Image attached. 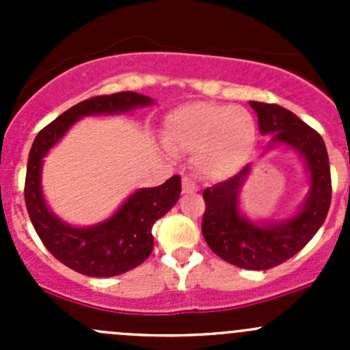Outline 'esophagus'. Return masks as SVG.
Segmentation results:
<instances>
[{
  "instance_id": "1",
  "label": "esophagus",
  "mask_w": 350,
  "mask_h": 350,
  "mask_svg": "<svg viewBox=\"0 0 350 350\" xmlns=\"http://www.w3.org/2000/svg\"><path fill=\"white\" fill-rule=\"evenodd\" d=\"M198 191V185L193 181L189 176H185L183 178V193H196Z\"/></svg>"
}]
</instances>
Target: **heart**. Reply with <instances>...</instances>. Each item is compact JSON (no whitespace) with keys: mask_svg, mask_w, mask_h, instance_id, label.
I'll use <instances>...</instances> for the list:
<instances>
[{"mask_svg":"<svg viewBox=\"0 0 350 350\" xmlns=\"http://www.w3.org/2000/svg\"><path fill=\"white\" fill-rule=\"evenodd\" d=\"M164 144L195 154V167L221 179L242 167L256 146L257 125L249 109L196 101L174 108L164 122Z\"/></svg>","mask_w":350,"mask_h":350,"instance_id":"1","label":"heart"}]
</instances>
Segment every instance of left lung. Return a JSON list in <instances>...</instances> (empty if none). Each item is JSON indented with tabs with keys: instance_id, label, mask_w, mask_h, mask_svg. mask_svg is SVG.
<instances>
[{
	"instance_id": "1",
	"label": "left lung",
	"mask_w": 350,
	"mask_h": 350,
	"mask_svg": "<svg viewBox=\"0 0 350 350\" xmlns=\"http://www.w3.org/2000/svg\"><path fill=\"white\" fill-rule=\"evenodd\" d=\"M259 120L260 133H271L273 142L293 147L303 155L312 179V189L296 217L266 227L245 220L239 213V189L249 174V165L234 178L204 189L201 232L208 247L227 262L242 269L264 271L291 259L312 241L325 221L332 200V179L323 139L295 113L280 105L250 101Z\"/></svg>"
}]
</instances>
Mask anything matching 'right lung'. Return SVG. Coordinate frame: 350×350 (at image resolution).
<instances>
[{"label": "right lung", "instance_id": "add662e5", "mask_svg": "<svg viewBox=\"0 0 350 350\" xmlns=\"http://www.w3.org/2000/svg\"><path fill=\"white\" fill-rule=\"evenodd\" d=\"M150 103V98L133 91L90 98L67 109L35 137L28 154L25 178L28 215L49 252L76 273L111 278L140 266L154 249V221L164 217L179 200L181 178L172 176L157 188L139 189L103 224L90 228H74L62 224L45 204L40 189L42 159L81 116L126 111Z\"/></svg>", "mask_w": 350, "mask_h": 350}]
</instances>
